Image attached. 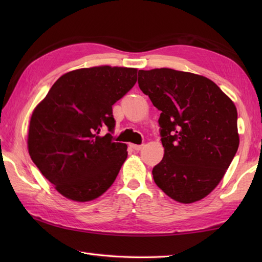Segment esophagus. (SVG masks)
Wrapping results in <instances>:
<instances>
[{
  "instance_id": "esophagus-1",
  "label": "esophagus",
  "mask_w": 262,
  "mask_h": 262,
  "mask_svg": "<svg viewBox=\"0 0 262 262\" xmlns=\"http://www.w3.org/2000/svg\"><path fill=\"white\" fill-rule=\"evenodd\" d=\"M130 147L133 149H135V151H141V149L144 147V145H136V144H132Z\"/></svg>"
}]
</instances>
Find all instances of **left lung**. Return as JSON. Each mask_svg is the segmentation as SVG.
<instances>
[{"label":"left lung","mask_w":262,"mask_h":262,"mask_svg":"<svg viewBox=\"0 0 262 262\" xmlns=\"http://www.w3.org/2000/svg\"><path fill=\"white\" fill-rule=\"evenodd\" d=\"M138 86L161 111L164 157L153 168L154 182L179 203L203 199L237 151L234 103L207 77L171 69L140 70Z\"/></svg>","instance_id":"left-lung-1"}]
</instances>
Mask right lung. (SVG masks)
<instances>
[{"label":"right lung","mask_w":262,"mask_h":262,"mask_svg":"<svg viewBox=\"0 0 262 262\" xmlns=\"http://www.w3.org/2000/svg\"><path fill=\"white\" fill-rule=\"evenodd\" d=\"M136 81V69L75 70L60 76L33 110L29 154L64 197L89 202L116 180L127 159V145L113 142V105ZM103 129L110 133L100 137Z\"/></svg>","instance_id":"right-lung-1"}]
</instances>
